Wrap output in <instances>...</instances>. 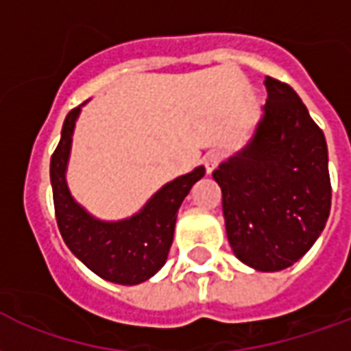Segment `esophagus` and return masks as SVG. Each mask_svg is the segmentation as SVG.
Returning <instances> with one entry per match:
<instances>
[{
	"instance_id": "34e87169",
	"label": "esophagus",
	"mask_w": 351,
	"mask_h": 351,
	"mask_svg": "<svg viewBox=\"0 0 351 351\" xmlns=\"http://www.w3.org/2000/svg\"><path fill=\"white\" fill-rule=\"evenodd\" d=\"M222 158H224V153L221 149H211L209 153H206V157H204V166H206V170L209 173L213 172L215 168L219 166Z\"/></svg>"
}]
</instances>
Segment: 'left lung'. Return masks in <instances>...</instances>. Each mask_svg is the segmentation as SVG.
I'll use <instances>...</instances> for the list:
<instances>
[{"label": "left lung", "instance_id": "obj_1", "mask_svg": "<svg viewBox=\"0 0 351 351\" xmlns=\"http://www.w3.org/2000/svg\"><path fill=\"white\" fill-rule=\"evenodd\" d=\"M263 84L267 102L256 134L213 179L235 256L258 271H280L326 228L331 179L326 136L299 95L271 76Z\"/></svg>", "mask_w": 351, "mask_h": 351}]
</instances>
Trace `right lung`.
Listing matches in <instances>:
<instances>
[{
  "instance_id": "obj_1",
  "label": "right lung",
  "mask_w": 351,
  "mask_h": 351,
  "mask_svg": "<svg viewBox=\"0 0 351 351\" xmlns=\"http://www.w3.org/2000/svg\"><path fill=\"white\" fill-rule=\"evenodd\" d=\"M78 114L80 106L67 114L60 144L50 160L53 209L61 237L74 256L104 280L129 286L144 282L166 263L173 241L178 209L194 183L204 178L206 168L200 166L194 172L170 181L132 219L121 222L97 221L73 200L65 183V168Z\"/></svg>"
}]
</instances>
